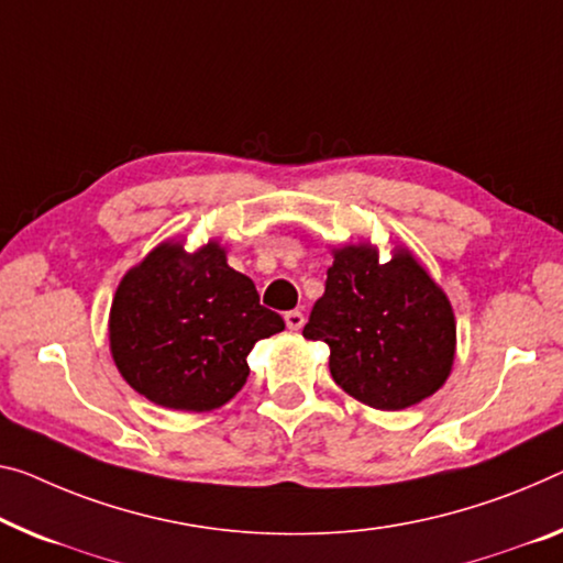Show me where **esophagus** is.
Listing matches in <instances>:
<instances>
[{
  "label": "esophagus",
  "mask_w": 563,
  "mask_h": 563,
  "mask_svg": "<svg viewBox=\"0 0 563 563\" xmlns=\"http://www.w3.org/2000/svg\"><path fill=\"white\" fill-rule=\"evenodd\" d=\"M284 322H287L289 330H301V327H305V314H301L299 309H291L284 314Z\"/></svg>",
  "instance_id": "esophagus-1"
}]
</instances>
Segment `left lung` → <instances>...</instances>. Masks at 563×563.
Listing matches in <instances>:
<instances>
[{"label":"left lung","instance_id":"1","mask_svg":"<svg viewBox=\"0 0 563 563\" xmlns=\"http://www.w3.org/2000/svg\"><path fill=\"white\" fill-rule=\"evenodd\" d=\"M307 340L330 347L332 379L377 410H402L445 383L455 354L451 301L410 254L379 264L369 246L334 252Z\"/></svg>","mask_w":563,"mask_h":563}]
</instances>
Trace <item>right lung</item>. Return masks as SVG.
<instances>
[{
	"label": "right lung",
	"mask_w": 563,
	"mask_h": 563,
	"mask_svg": "<svg viewBox=\"0 0 563 563\" xmlns=\"http://www.w3.org/2000/svg\"><path fill=\"white\" fill-rule=\"evenodd\" d=\"M284 330L258 305L249 276L219 244L194 256L161 244L125 274L110 309V350L125 383L170 410L203 412L229 402L249 377L258 340Z\"/></svg>",
	"instance_id": "obj_1"
}]
</instances>
